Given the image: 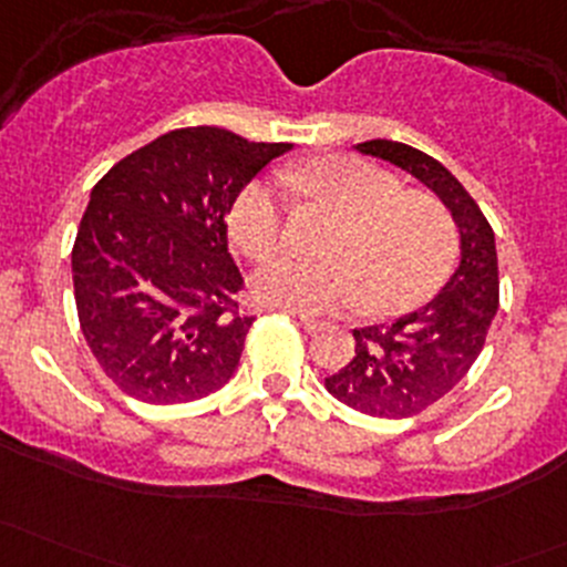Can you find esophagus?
<instances>
[{"instance_id": "esophagus-1", "label": "esophagus", "mask_w": 567, "mask_h": 567, "mask_svg": "<svg viewBox=\"0 0 567 567\" xmlns=\"http://www.w3.org/2000/svg\"><path fill=\"white\" fill-rule=\"evenodd\" d=\"M288 312H293L296 318H299V323L305 326L307 331H318V329H323V320L320 318H312V316H305V312H296V310H288Z\"/></svg>"}]
</instances>
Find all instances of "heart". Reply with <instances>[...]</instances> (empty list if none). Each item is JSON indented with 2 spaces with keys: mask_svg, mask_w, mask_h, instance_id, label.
Wrapping results in <instances>:
<instances>
[{
  "mask_svg": "<svg viewBox=\"0 0 567 567\" xmlns=\"http://www.w3.org/2000/svg\"><path fill=\"white\" fill-rule=\"evenodd\" d=\"M305 205L337 216L320 262H271L257 274V293L305 312L359 307L390 318L414 310L447 277L458 251V227L436 194L403 186L398 175L359 156H320L288 175ZM288 205L268 181L241 188L230 210L238 249L266 262L282 249Z\"/></svg>",
  "mask_w": 567,
  "mask_h": 567,
  "instance_id": "1",
  "label": "heart"
}]
</instances>
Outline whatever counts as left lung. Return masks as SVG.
I'll use <instances>...</instances> for the list:
<instances>
[{
	"label": "left lung",
	"mask_w": 567,
	"mask_h": 567,
	"mask_svg": "<svg viewBox=\"0 0 567 567\" xmlns=\"http://www.w3.org/2000/svg\"><path fill=\"white\" fill-rule=\"evenodd\" d=\"M357 151L420 177L461 227V266L442 293L394 323L353 329L357 353L326 379V390L348 409L405 420L442 400L483 351L499 307L494 230L472 194L427 153L390 140L362 142Z\"/></svg>",
	"instance_id": "1"
}]
</instances>
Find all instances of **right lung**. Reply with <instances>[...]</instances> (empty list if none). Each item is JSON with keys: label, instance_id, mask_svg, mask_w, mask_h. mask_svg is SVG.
Segmentation results:
<instances>
[{"label": "right lung", "instance_id": "1", "mask_svg": "<svg viewBox=\"0 0 567 567\" xmlns=\"http://www.w3.org/2000/svg\"><path fill=\"white\" fill-rule=\"evenodd\" d=\"M282 142L177 128L95 183L73 244L82 334L120 392L192 403L236 373L255 316L227 251V210Z\"/></svg>", "mask_w": 567, "mask_h": 567}]
</instances>
